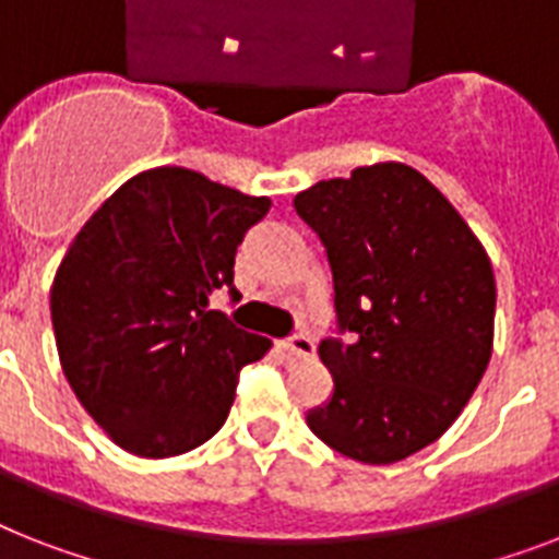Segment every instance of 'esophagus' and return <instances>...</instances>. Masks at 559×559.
I'll return each mask as SVG.
<instances>
[{"mask_svg": "<svg viewBox=\"0 0 559 559\" xmlns=\"http://www.w3.org/2000/svg\"><path fill=\"white\" fill-rule=\"evenodd\" d=\"M281 350L295 358H312L316 356V342L310 335H293L287 342H281Z\"/></svg>", "mask_w": 559, "mask_h": 559, "instance_id": "1", "label": "esophagus"}]
</instances>
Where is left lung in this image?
<instances>
[{
  "mask_svg": "<svg viewBox=\"0 0 559 559\" xmlns=\"http://www.w3.org/2000/svg\"><path fill=\"white\" fill-rule=\"evenodd\" d=\"M293 203L326 247L335 316L356 335L321 342L335 390L307 425L365 465L405 460L451 428L491 361V258L407 163L358 166Z\"/></svg>",
  "mask_w": 559,
  "mask_h": 559,
  "instance_id": "8db88e82",
  "label": "left lung"
}]
</instances>
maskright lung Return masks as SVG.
I'll use <instances>...</instances> for the list:
<instances>
[{"label":"right lung","mask_w":559,"mask_h":559,"mask_svg":"<svg viewBox=\"0 0 559 559\" xmlns=\"http://www.w3.org/2000/svg\"><path fill=\"white\" fill-rule=\"evenodd\" d=\"M270 206L201 171L154 166L71 240L51 287L59 365L122 451L166 460L215 437L240 367L272 347L209 310L217 289L238 295L235 252Z\"/></svg>","instance_id":"1"}]
</instances>
